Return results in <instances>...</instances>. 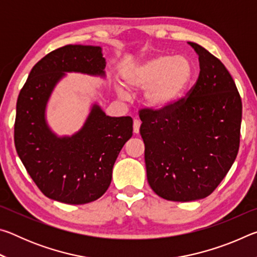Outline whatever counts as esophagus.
<instances>
[{"mask_svg": "<svg viewBox=\"0 0 257 257\" xmlns=\"http://www.w3.org/2000/svg\"><path fill=\"white\" fill-rule=\"evenodd\" d=\"M139 128H141V121L138 119L134 120V133L135 134H139Z\"/></svg>", "mask_w": 257, "mask_h": 257, "instance_id": "obj_1", "label": "esophagus"}]
</instances>
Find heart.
<instances>
[{"mask_svg":"<svg viewBox=\"0 0 257 257\" xmlns=\"http://www.w3.org/2000/svg\"><path fill=\"white\" fill-rule=\"evenodd\" d=\"M194 77L190 61L184 56L159 55L123 73V85L129 92H143V103L153 111L170 110L185 96ZM121 98H128L129 93L122 86L116 87Z\"/></svg>","mask_w":257,"mask_h":257,"instance_id":"heart-1","label":"heart"}]
</instances>
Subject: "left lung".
<instances>
[{"label":"left lung","mask_w":257,"mask_h":257,"mask_svg":"<svg viewBox=\"0 0 257 257\" xmlns=\"http://www.w3.org/2000/svg\"><path fill=\"white\" fill-rule=\"evenodd\" d=\"M199 76L188 97L167 111L143 108L147 180L168 201L190 202L213 193L239 150L241 98L227 68L201 45Z\"/></svg>","instance_id":"left-lung-1"}]
</instances>
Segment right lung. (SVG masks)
I'll use <instances>...</instances> for the list:
<instances>
[{"instance_id":"1","label":"right lung","mask_w":257,"mask_h":257,"mask_svg":"<svg viewBox=\"0 0 257 257\" xmlns=\"http://www.w3.org/2000/svg\"><path fill=\"white\" fill-rule=\"evenodd\" d=\"M105 66L102 47L66 45L38 61L20 90L17 153L42 193L54 201L79 205L101 197L121 149L133 136L130 116H108L97 103L71 136H58L47 123V103L67 72L105 78Z\"/></svg>"}]
</instances>
